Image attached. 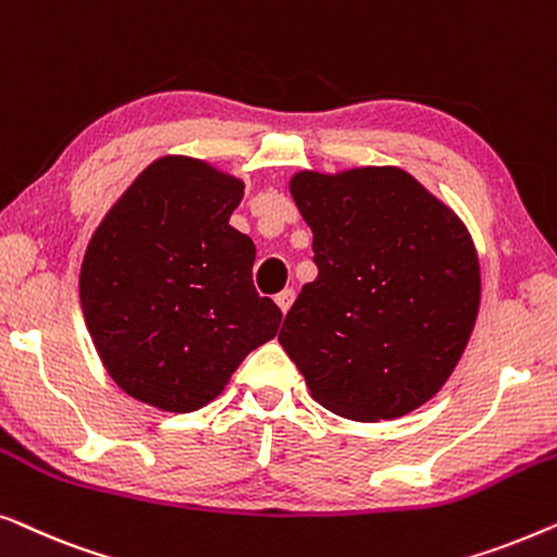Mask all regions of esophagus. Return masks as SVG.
I'll return each mask as SVG.
<instances>
[{"instance_id": "obj_1", "label": "esophagus", "mask_w": 557, "mask_h": 557, "mask_svg": "<svg viewBox=\"0 0 557 557\" xmlns=\"http://www.w3.org/2000/svg\"><path fill=\"white\" fill-rule=\"evenodd\" d=\"M276 304H278V309L286 314V311L292 309V304H294V288H284V292L276 294Z\"/></svg>"}]
</instances>
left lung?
Listing matches in <instances>:
<instances>
[{
	"mask_svg": "<svg viewBox=\"0 0 557 557\" xmlns=\"http://www.w3.org/2000/svg\"><path fill=\"white\" fill-rule=\"evenodd\" d=\"M319 276L278 332L314 400L352 421L423 406L461 360L479 311V261L459 218L398 166L299 172Z\"/></svg>",
	"mask_w": 557,
	"mask_h": 557,
	"instance_id": "left-lung-1",
	"label": "left lung"
}]
</instances>
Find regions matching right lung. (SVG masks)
Returning a JSON list of instances; mask_svg holds the SVG:
<instances>
[{
	"label": "right lung",
	"instance_id": "obj_1",
	"mask_svg": "<svg viewBox=\"0 0 557 557\" xmlns=\"http://www.w3.org/2000/svg\"><path fill=\"white\" fill-rule=\"evenodd\" d=\"M240 200L238 177L162 157L96 227L81 265L83 317L132 398L193 413L276 337L281 309L250 278L253 240L227 223Z\"/></svg>",
	"mask_w": 557,
	"mask_h": 557
}]
</instances>
